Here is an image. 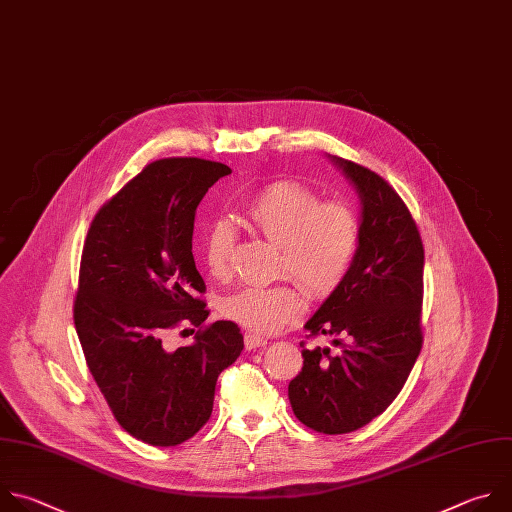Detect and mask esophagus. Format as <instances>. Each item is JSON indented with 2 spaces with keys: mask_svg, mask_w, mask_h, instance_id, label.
I'll return each mask as SVG.
<instances>
[{
  "mask_svg": "<svg viewBox=\"0 0 512 512\" xmlns=\"http://www.w3.org/2000/svg\"><path fill=\"white\" fill-rule=\"evenodd\" d=\"M266 343H268V339H264V337L258 335V333H246V337H244V345H246L248 351L258 349V347H264Z\"/></svg>",
  "mask_w": 512,
  "mask_h": 512,
  "instance_id": "1",
  "label": "esophagus"
}]
</instances>
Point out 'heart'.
<instances>
[{
    "label": "heart",
    "mask_w": 512,
    "mask_h": 512,
    "mask_svg": "<svg viewBox=\"0 0 512 512\" xmlns=\"http://www.w3.org/2000/svg\"><path fill=\"white\" fill-rule=\"evenodd\" d=\"M252 228L278 244V270L292 274L313 296L339 288L359 248V220L341 201H323L298 183L278 181L260 189L244 206ZM236 228L216 220L203 234V262L214 278L232 270ZM226 319L256 331L276 333L304 311V294L294 282L248 284L224 296Z\"/></svg>",
    "instance_id": "heart-1"
}]
</instances>
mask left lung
<instances>
[{
	"instance_id": "left-lung-1",
	"label": "left lung",
	"mask_w": 512,
	"mask_h": 512,
	"mask_svg": "<svg viewBox=\"0 0 512 512\" xmlns=\"http://www.w3.org/2000/svg\"><path fill=\"white\" fill-rule=\"evenodd\" d=\"M329 159L361 203L359 248L349 274L306 321L333 347L302 349L288 383L294 416L321 434H349L383 414L422 351L424 246L395 189L377 173Z\"/></svg>"
}]
</instances>
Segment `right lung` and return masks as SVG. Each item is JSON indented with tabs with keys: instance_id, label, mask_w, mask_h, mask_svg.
<instances>
[{
	"instance_id": "add662e5",
	"label": "right lung",
	"mask_w": 512,
	"mask_h": 512,
	"mask_svg": "<svg viewBox=\"0 0 512 512\" xmlns=\"http://www.w3.org/2000/svg\"><path fill=\"white\" fill-rule=\"evenodd\" d=\"M232 169L197 157L147 165L94 216L80 262L74 327L113 416L133 438L177 446L214 410L218 375L244 349L236 323L216 321L175 351L181 323L208 319L191 254L195 210Z\"/></svg>"
}]
</instances>
